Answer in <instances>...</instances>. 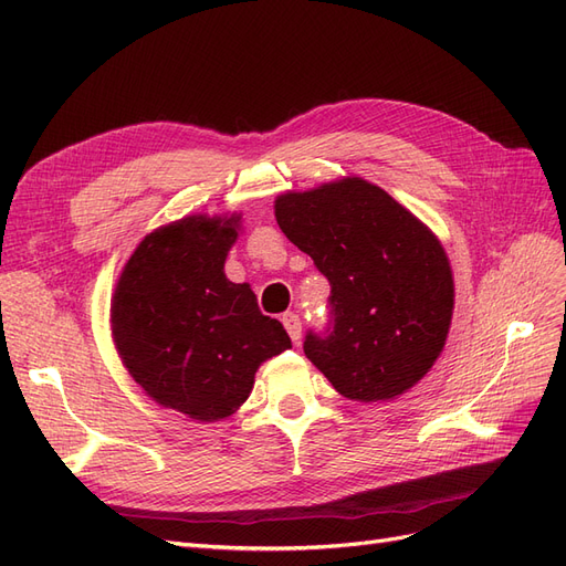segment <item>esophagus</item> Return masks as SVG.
<instances>
[{"label":"esophagus","mask_w":566,"mask_h":566,"mask_svg":"<svg viewBox=\"0 0 566 566\" xmlns=\"http://www.w3.org/2000/svg\"><path fill=\"white\" fill-rule=\"evenodd\" d=\"M283 325H285V331H287V335H290V339L295 342H300V337H302V321H300V316L297 314H293V312H287V314H283Z\"/></svg>","instance_id":"obj_1"}]
</instances>
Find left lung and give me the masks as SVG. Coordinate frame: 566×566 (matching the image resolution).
<instances>
[{
	"label": "left lung",
	"instance_id": "left-lung-1",
	"mask_svg": "<svg viewBox=\"0 0 566 566\" xmlns=\"http://www.w3.org/2000/svg\"><path fill=\"white\" fill-rule=\"evenodd\" d=\"M276 219L331 283L325 328L304 337L312 364L354 401L413 387L453 314L451 266L432 231L358 177L281 196Z\"/></svg>",
	"mask_w": 566,
	"mask_h": 566
}]
</instances>
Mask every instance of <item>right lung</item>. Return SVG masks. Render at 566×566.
Listing matches in <instances>:
<instances>
[{"label": "right lung", "mask_w": 566, "mask_h": 566, "mask_svg": "<svg viewBox=\"0 0 566 566\" xmlns=\"http://www.w3.org/2000/svg\"><path fill=\"white\" fill-rule=\"evenodd\" d=\"M238 217H186L146 235L119 276L113 335L153 401L200 422L231 416L266 358L293 347L224 262Z\"/></svg>", "instance_id": "1"}]
</instances>
